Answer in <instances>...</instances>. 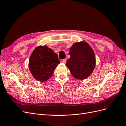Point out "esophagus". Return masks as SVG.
<instances>
[{"label": "esophagus", "instance_id": "1", "mask_svg": "<svg viewBox=\"0 0 126 126\" xmlns=\"http://www.w3.org/2000/svg\"><path fill=\"white\" fill-rule=\"evenodd\" d=\"M61 62H62V63H63L65 64V63H66V59H65L62 60V61H61Z\"/></svg>", "mask_w": 126, "mask_h": 126}]
</instances>
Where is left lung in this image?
I'll return each mask as SVG.
<instances>
[{"instance_id":"obj_1","label":"left lung","mask_w":126,"mask_h":126,"mask_svg":"<svg viewBox=\"0 0 126 126\" xmlns=\"http://www.w3.org/2000/svg\"><path fill=\"white\" fill-rule=\"evenodd\" d=\"M71 57L66 62L72 76L78 80H84L94 72L96 59L92 48L84 41L76 42L69 48Z\"/></svg>"}]
</instances>
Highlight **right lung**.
Instances as JSON below:
<instances>
[{
  "label": "right lung",
  "instance_id": "obj_1",
  "mask_svg": "<svg viewBox=\"0 0 126 126\" xmlns=\"http://www.w3.org/2000/svg\"><path fill=\"white\" fill-rule=\"evenodd\" d=\"M59 63L57 54L52 49L46 46H39L31 55L29 67L35 79L43 82L52 76Z\"/></svg>",
  "mask_w": 126,
  "mask_h": 126
}]
</instances>
